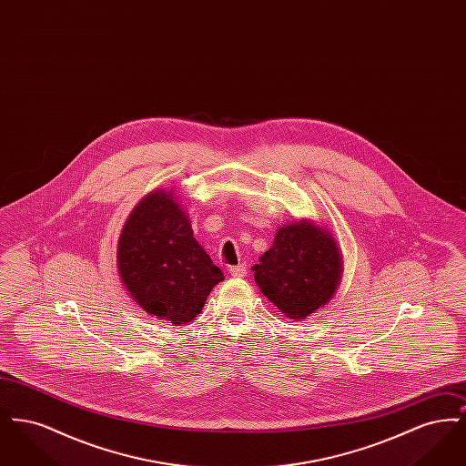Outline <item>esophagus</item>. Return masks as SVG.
<instances>
[{"label":"esophagus","instance_id":"1","mask_svg":"<svg viewBox=\"0 0 466 466\" xmlns=\"http://www.w3.org/2000/svg\"><path fill=\"white\" fill-rule=\"evenodd\" d=\"M246 272H248L246 264H239V266L230 267V274H232L234 278H244V276H246Z\"/></svg>","mask_w":466,"mask_h":466}]
</instances>
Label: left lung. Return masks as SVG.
Segmentation results:
<instances>
[{"instance_id":"1","label":"left lung","mask_w":466,"mask_h":466,"mask_svg":"<svg viewBox=\"0 0 466 466\" xmlns=\"http://www.w3.org/2000/svg\"><path fill=\"white\" fill-rule=\"evenodd\" d=\"M340 264L332 236L302 220L278 230L253 270L257 285L278 309L291 319H304L332 299Z\"/></svg>"}]
</instances>
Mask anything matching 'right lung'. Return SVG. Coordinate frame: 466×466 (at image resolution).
Listing matches in <instances>:
<instances>
[{
    "instance_id": "add662e5",
    "label": "right lung",
    "mask_w": 466,
    "mask_h": 466,
    "mask_svg": "<svg viewBox=\"0 0 466 466\" xmlns=\"http://www.w3.org/2000/svg\"><path fill=\"white\" fill-rule=\"evenodd\" d=\"M116 255L120 278L136 304L177 327L199 314L223 279L171 192H154L134 208Z\"/></svg>"
}]
</instances>
